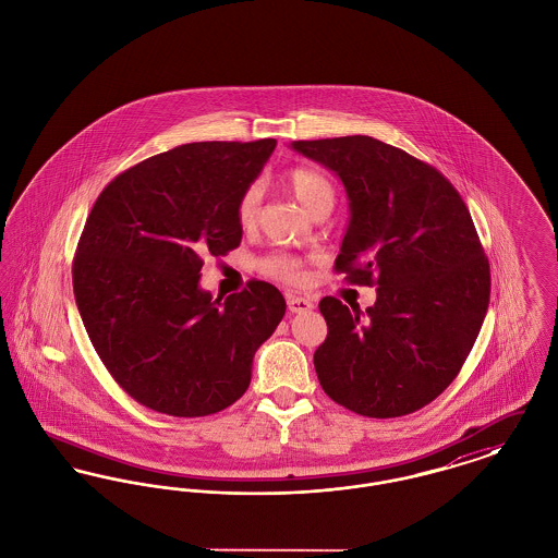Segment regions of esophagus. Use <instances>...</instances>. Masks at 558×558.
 <instances>
[{
    "instance_id": "34e87169",
    "label": "esophagus",
    "mask_w": 558,
    "mask_h": 558,
    "mask_svg": "<svg viewBox=\"0 0 558 558\" xmlns=\"http://www.w3.org/2000/svg\"><path fill=\"white\" fill-rule=\"evenodd\" d=\"M287 305L291 310L292 314H307L314 310V303L305 296H296V294H289L287 296Z\"/></svg>"
}]
</instances>
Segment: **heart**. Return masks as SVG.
I'll return each instance as SVG.
<instances>
[{
  "instance_id": "1",
  "label": "heart",
  "mask_w": 558,
  "mask_h": 558,
  "mask_svg": "<svg viewBox=\"0 0 558 558\" xmlns=\"http://www.w3.org/2000/svg\"><path fill=\"white\" fill-rule=\"evenodd\" d=\"M287 186L292 192V196L301 203V207L310 215L318 213H330L335 207V187L332 184L314 169L307 167H296L287 173ZM259 203H262V187L257 184L244 187L242 194L236 201V219L240 228H251L257 219L259 213ZM262 269L271 278H282V280H301V266L292 257L287 255H271L262 262Z\"/></svg>"
}]
</instances>
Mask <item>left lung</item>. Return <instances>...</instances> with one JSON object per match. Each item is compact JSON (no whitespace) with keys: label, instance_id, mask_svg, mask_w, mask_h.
<instances>
[{"label":"left lung","instance_id":"left-lung-1","mask_svg":"<svg viewBox=\"0 0 558 558\" xmlns=\"http://www.w3.org/2000/svg\"><path fill=\"white\" fill-rule=\"evenodd\" d=\"M349 198L337 271L376 284V303L319 301L328 337L314 353L324 393L368 418L421 410L458 376L489 305V264L458 190L430 165L371 135L299 140Z\"/></svg>","mask_w":558,"mask_h":558}]
</instances>
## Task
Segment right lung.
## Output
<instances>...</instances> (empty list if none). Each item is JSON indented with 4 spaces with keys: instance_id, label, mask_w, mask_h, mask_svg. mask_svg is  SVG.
<instances>
[{
    "instance_id": "obj_1",
    "label": "right lung",
    "mask_w": 558,
    "mask_h": 558,
    "mask_svg": "<svg viewBox=\"0 0 558 558\" xmlns=\"http://www.w3.org/2000/svg\"><path fill=\"white\" fill-rule=\"evenodd\" d=\"M276 140L194 142L117 175L85 221L73 291L89 341L137 403L209 416L248 389L255 351L287 301L251 280L226 301L198 287L203 255L236 248V201Z\"/></svg>"
}]
</instances>
